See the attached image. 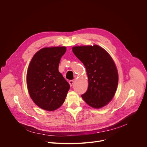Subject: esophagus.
Listing matches in <instances>:
<instances>
[{
  "label": "esophagus",
  "instance_id": "34e87169",
  "mask_svg": "<svg viewBox=\"0 0 147 147\" xmlns=\"http://www.w3.org/2000/svg\"><path fill=\"white\" fill-rule=\"evenodd\" d=\"M73 82H74V81H73V80H71L69 81V84H70V86L71 87L73 86Z\"/></svg>",
  "mask_w": 147,
  "mask_h": 147
}]
</instances>
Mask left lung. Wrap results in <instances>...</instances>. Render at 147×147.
<instances>
[{
	"label": "left lung",
	"mask_w": 147,
	"mask_h": 147,
	"mask_svg": "<svg viewBox=\"0 0 147 147\" xmlns=\"http://www.w3.org/2000/svg\"><path fill=\"white\" fill-rule=\"evenodd\" d=\"M73 52L85 66L88 77V90L81 97L94 108L107 105L114 96L118 84L113 59L98 45L75 47Z\"/></svg>",
	"instance_id": "1"
}]
</instances>
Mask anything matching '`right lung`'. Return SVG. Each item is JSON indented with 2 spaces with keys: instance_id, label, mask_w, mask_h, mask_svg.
I'll list each match as a JSON object with an SVG mask.
<instances>
[{
  "instance_id": "obj_1",
  "label": "right lung",
  "mask_w": 147,
  "mask_h": 147,
  "mask_svg": "<svg viewBox=\"0 0 147 147\" xmlns=\"http://www.w3.org/2000/svg\"><path fill=\"white\" fill-rule=\"evenodd\" d=\"M66 48L41 49L33 56L27 74L30 95L39 108L55 111L63 103L70 85L59 71L61 57Z\"/></svg>"
}]
</instances>
